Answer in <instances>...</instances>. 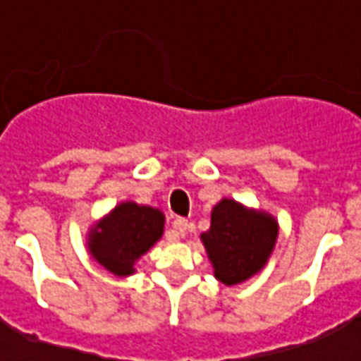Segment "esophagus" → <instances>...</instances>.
<instances>
[{
    "mask_svg": "<svg viewBox=\"0 0 361 361\" xmlns=\"http://www.w3.org/2000/svg\"><path fill=\"white\" fill-rule=\"evenodd\" d=\"M173 230H176V234L178 235H185V232H188L189 228V222L185 219H176L172 222Z\"/></svg>",
    "mask_w": 361,
    "mask_h": 361,
    "instance_id": "esophagus-1",
    "label": "esophagus"
}]
</instances>
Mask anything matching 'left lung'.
<instances>
[{
  "instance_id": "8db88e82",
  "label": "left lung",
  "mask_w": 361,
  "mask_h": 361,
  "mask_svg": "<svg viewBox=\"0 0 361 361\" xmlns=\"http://www.w3.org/2000/svg\"><path fill=\"white\" fill-rule=\"evenodd\" d=\"M279 222L269 212L253 211L234 199L214 204L211 228L201 234L214 276L226 286L257 274L271 257Z\"/></svg>"
}]
</instances>
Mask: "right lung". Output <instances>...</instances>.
Returning <instances> with one entry per match:
<instances>
[{
  "mask_svg": "<svg viewBox=\"0 0 361 361\" xmlns=\"http://www.w3.org/2000/svg\"><path fill=\"white\" fill-rule=\"evenodd\" d=\"M164 234V214L133 201L119 203L110 214L90 228L87 245L96 263L116 276L135 272V261Z\"/></svg>",
  "mask_w": 361,
  "mask_h": 361,
  "instance_id": "1",
  "label": "right lung"
}]
</instances>
